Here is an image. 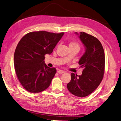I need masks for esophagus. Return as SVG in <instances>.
<instances>
[{
  "instance_id": "esophagus-1",
  "label": "esophagus",
  "mask_w": 121,
  "mask_h": 121,
  "mask_svg": "<svg viewBox=\"0 0 121 121\" xmlns=\"http://www.w3.org/2000/svg\"><path fill=\"white\" fill-rule=\"evenodd\" d=\"M64 72V71H63V70H57V73H59V74H62Z\"/></svg>"
}]
</instances>
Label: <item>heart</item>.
<instances>
[{
	"instance_id": "obj_1",
	"label": "heart",
	"mask_w": 121,
	"mask_h": 121,
	"mask_svg": "<svg viewBox=\"0 0 121 121\" xmlns=\"http://www.w3.org/2000/svg\"><path fill=\"white\" fill-rule=\"evenodd\" d=\"M69 48H77L78 49H80V47H79V44L78 43L75 42H71L69 44Z\"/></svg>"
}]
</instances>
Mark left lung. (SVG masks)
Here are the masks:
<instances>
[{
  "instance_id": "1",
  "label": "left lung",
  "mask_w": 121,
  "mask_h": 121,
  "mask_svg": "<svg viewBox=\"0 0 121 121\" xmlns=\"http://www.w3.org/2000/svg\"><path fill=\"white\" fill-rule=\"evenodd\" d=\"M79 37L85 48V52L79 61L84 68L82 74L71 73L67 87L71 93L78 97L88 96L96 90L104 77L105 56L101 43L94 36L80 32Z\"/></svg>"
}]
</instances>
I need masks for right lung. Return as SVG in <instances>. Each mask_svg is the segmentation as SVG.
<instances>
[{
	"label": "right lung",
	"mask_w": 121,
	"mask_h": 121,
	"mask_svg": "<svg viewBox=\"0 0 121 121\" xmlns=\"http://www.w3.org/2000/svg\"><path fill=\"white\" fill-rule=\"evenodd\" d=\"M64 33L33 31L22 38L16 48L14 65L20 82L30 93H39L50 86L56 73L44 63L45 55H50Z\"/></svg>",
	"instance_id": "1"
}]
</instances>
